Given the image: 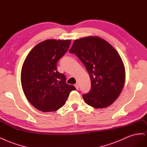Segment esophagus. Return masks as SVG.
Masks as SVG:
<instances>
[{
  "label": "esophagus",
  "mask_w": 147,
  "mask_h": 147,
  "mask_svg": "<svg viewBox=\"0 0 147 147\" xmlns=\"http://www.w3.org/2000/svg\"><path fill=\"white\" fill-rule=\"evenodd\" d=\"M74 86H75L76 88V89H78L79 88V83H78V82L74 84Z\"/></svg>",
  "instance_id": "1"
}]
</instances>
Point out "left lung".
<instances>
[{"mask_svg":"<svg viewBox=\"0 0 147 147\" xmlns=\"http://www.w3.org/2000/svg\"><path fill=\"white\" fill-rule=\"evenodd\" d=\"M86 67L91 89L83 94L85 102L96 109L111 105L119 96L125 82V68L119 54L105 40L89 36L76 40L69 50Z\"/></svg>","mask_w":147,"mask_h":147,"instance_id":"obj_1","label":"left lung"}]
</instances>
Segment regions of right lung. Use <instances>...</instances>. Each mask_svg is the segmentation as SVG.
Segmentation results:
<instances>
[{
	"instance_id": "add662e5",
	"label": "right lung",
	"mask_w": 147,
	"mask_h": 147,
	"mask_svg": "<svg viewBox=\"0 0 147 147\" xmlns=\"http://www.w3.org/2000/svg\"><path fill=\"white\" fill-rule=\"evenodd\" d=\"M71 40L50 39L33 48L24 61L21 73L22 88L27 100L43 112L62 107L69 93L75 90L57 70V63L68 49Z\"/></svg>"
}]
</instances>
